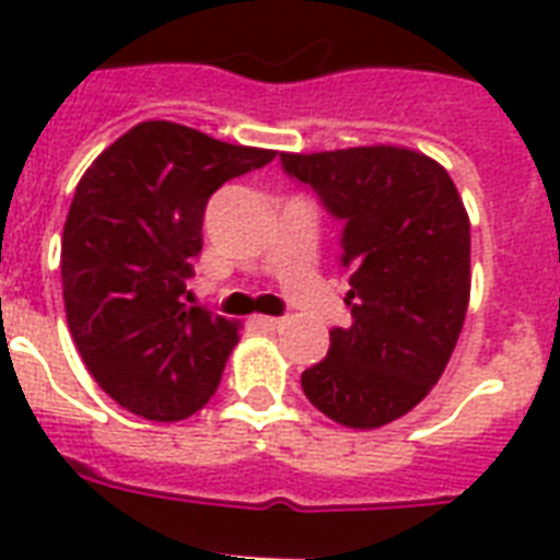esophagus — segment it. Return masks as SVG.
I'll return each instance as SVG.
<instances>
[{
	"label": "esophagus",
	"instance_id": "esophagus-1",
	"mask_svg": "<svg viewBox=\"0 0 560 560\" xmlns=\"http://www.w3.org/2000/svg\"><path fill=\"white\" fill-rule=\"evenodd\" d=\"M253 323L258 325L261 331H279L284 319H281V316H255Z\"/></svg>",
	"mask_w": 560,
	"mask_h": 560
}]
</instances>
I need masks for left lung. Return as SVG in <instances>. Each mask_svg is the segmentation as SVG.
Masks as SVG:
<instances>
[{
	"mask_svg": "<svg viewBox=\"0 0 560 560\" xmlns=\"http://www.w3.org/2000/svg\"><path fill=\"white\" fill-rule=\"evenodd\" d=\"M288 177L342 220L349 328L302 372V389L337 424L372 430L433 389L470 296V223L447 171L424 153L372 144L281 153Z\"/></svg>",
	"mask_w": 560,
	"mask_h": 560,
	"instance_id": "obj_1",
	"label": "left lung"
}]
</instances>
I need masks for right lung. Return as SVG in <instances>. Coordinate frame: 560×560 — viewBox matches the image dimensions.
<instances>
[{
  "mask_svg": "<svg viewBox=\"0 0 560 560\" xmlns=\"http://www.w3.org/2000/svg\"><path fill=\"white\" fill-rule=\"evenodd\" d=\"M276 151L142 121L74 188L60 246L66 319L101 389L133 416L179 421L218 392L237 323L186 305L206 202Z\"/></svg>",
  "mask_w": 560,
  "mask_h": 560,
  "instance_id": "1",
  "label": "right lung"
}]
</instances>
